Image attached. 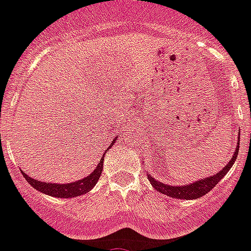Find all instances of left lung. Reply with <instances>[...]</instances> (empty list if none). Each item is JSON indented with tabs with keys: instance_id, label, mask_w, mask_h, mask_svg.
<instances>
[{
	"instance_id": "obj_1",
	"label": "left lung",
	"mask_w": 251,
	"mask_h": 251,
	"mask_svg": "<svg viewBox=\"0 0 251 251\" xmlns=\"http://www.w3.org/2000/svg\"><path fill=\"white\" fill-rule=\"evenodd\" d=\"M240 140V136H239ZM239 145L240 141L237 142V149L233 153V156L231 157L230 161L227 162V165L225 166L222 170H220L217 174H215L213 176L205 177V179H201L197 183L187 184V185H183V187H171V185H166L164 183H160V181L155 180L153 177L149 175V180L152 184V187L155 188L157 192L162 193V194H166V196L171 197V198H177V199H197L201 198V197L205 196L209 190H212L213 188L217 185V183L221 180L225 175L227 174V171L232 168L233 162L236 160L237 153H239Z\"/></svg>"
}]
</instances>
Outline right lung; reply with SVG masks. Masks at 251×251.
Instances as JSON below:
<instances>
[{
	"instance_id": "1",
	"label": "right lung",
	"mask_w": 251,
	"mask_h": 251,
	"mask_svg": "<svg viewBox=\"0 0 251 251\" xmlns=\"http://www.w3.org/2000/svg\"><path fill=\"white\" fill-rule=\"evenodd\" d=\"M114 138L113 143H115ZM102 160L104 157L100 158L99 164L96 166L95 170L89 175V176L83 177L78 181H74V183H68V184H55V183H44V181H38L33 177H30L29 175H26L23 171L24 177L26 179L27 183L31 185L33 188H35L36 190L44 193V194H49L52 197H57V198H74V197L82 196L85 193H87L89 190L93 189L95 187V184L99 180L100 175H101L102 171Z\"/></svg>"
}]
</instances>
